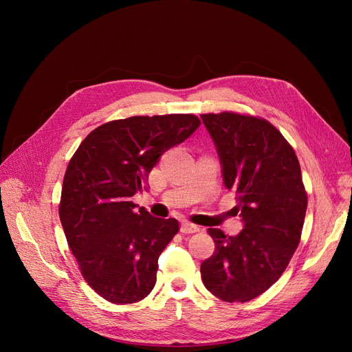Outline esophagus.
<instances>
[{
  "label": "esophagus",
  "mask_w": 352,
  "mask_h": 352,
  "mask_svg": "<svg viewBox=\"0 0 352 352\" xmlns=\"http://www.w3.org/2000/svg\"><path fill=\"white\" fill-rule=\"evenodd\" d=\"M180 232L182 233H197V232H199V228L197 226V225H192V223H189V221H184L182 225H180Z\"/></svg>",
  "instance_id": "obj_1"
}]
</instances>
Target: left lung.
I'll return each mask as SVG.
<instances>
[{
    "label": "left lung",
    "instance_id": "left-lung-1",
    "mask_svg": "<svg viewBox=\"0 0 352 352\" xmlns=\"http://www.w3.org/2000/svg\"><path fill=\"white\" fill-rule=\"evenodd\" d=\"M201 119L243 223L236 236L208 229L216 250L201 263V279L220 300L247 302L280 278L300 243L307 211L301 167L292 146L267 120L236 113Z\"/></svg>",
    "mask_w": 352,
    "mask_h": 352
}]
</instances>
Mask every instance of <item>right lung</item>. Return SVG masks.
<instances>
[{
  "label": "right lung",
  "mask_w": 352,
  "mask_h": 352,
  "mask_svg": "<svg viewBox=\"0 0 352 352\" xmlns=\"http://www.w3.org/2000/svg\"><path fill=\"white\" fill-rule=\"evenodd\" d=\"M201 124L194 114L133 116L92 131L72 157L63 180L60 220L83 279L104 300H144L157 280L158 257L179 230L131 198L168 148Z\"/></svg>",
  "instance_id": "right-lung-1"
}]
</instances>
